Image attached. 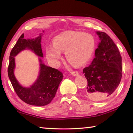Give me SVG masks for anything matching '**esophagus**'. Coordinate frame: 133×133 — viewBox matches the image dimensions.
I'll use <instances>...</instances> for the list:
<instances>
[{"instance_id": "esophagus-1", "label": "esophagus", "mask_w": 133, "mask_h": 133, "mask_svg": "<svg viewBox=\"0 0 133 133\" xmlns=\"http://www.w3.org/2000/svg\"><path fill=\"white\" fill-rule=\"evenodd\" d=\"M71 75L72 76H77L78 75V73L77 71H72L71 73Z\"/></svg>"}]
</instances>
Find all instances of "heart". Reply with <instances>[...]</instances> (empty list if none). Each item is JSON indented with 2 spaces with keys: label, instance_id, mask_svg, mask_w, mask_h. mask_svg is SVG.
Wrapping results in <instances>:
<instances>
[{
  "label": "heart",
  "instance_id": "1",
  "mask_svg": "<svg viewBox=\"0 0 133 133\" xmlns=\"http://www.w3.org/2000/svg\"><path fill=\"white\" fill-rule=\"evenodd\" d=\"M53 46L46 48V55L49 63L54 67L60 64L62 52L70 63L80 66L88 62L93 56L96 42L89 33L77 31H67L55 37Z\"/></svg>",
  "mask_w": 133,
  "mask_h": 133
}]
</instances>
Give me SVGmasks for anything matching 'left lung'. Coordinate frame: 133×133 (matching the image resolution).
<instances>
[{
  "label": "left lung",
  "instance_id": "left-lung-1",
  "mask_svg": "<svg viewBox=\"0 0 133 133\" xmlns=\"http://www.w3.org/2000/svg\"><path fill=\"white\" fill-rule=\"evenodd\" d=\"M98 36L95 57L83 73L87 80L86 96L93 101L111 97L117 88L122 77V61L120 51L109 35L96 31Z\"/></svg>",
  "mask_w": 133,
  "mask_h": 133
}]
</instances>
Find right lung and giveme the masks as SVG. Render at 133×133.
I'll return each mask as SVG.
<instances>
[{
  "instance_id": "obj_1",
  "label": "right lung",
  "mask_w": 133,
  "mask_h": 133,
  "mask_svg": "<svg viewBox=\"0 0 133 133\" xmlns=\"http://www.w3.org/2000/svg\"><path fill=\"white\" fill-rule=\"evenodd\" d=\"M44 31L43 30V33ZM43 33L33 39L24 38L22 34L11 51L8 67V76L17 95L24 102L30 105L44 106L50 103L55 97L58 85L63 78V73L58 70L46 66L41 58H39L40 70L36 80L30 87L22 85L16 78L15 56L22 51L29 50L37 56L43 57L42 50Z\"/></svg>"
}]
</instances>
